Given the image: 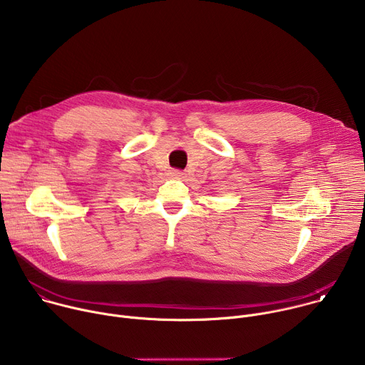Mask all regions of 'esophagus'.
<instances>
[{"label": "esophagus", "mask_w": 365, "mask_h": 365, "mask_svg": "<svg viewBox=\"0 0 365 365\" xmlns=\"http://www.w3.org/2000/svg\"><path fill=\"white\" fill-rule=\"evenodd\" d=\"M170 176L175 178V179H183L185 173L182 170H179V169H173V170H170Z\"/></svg>", "instance_id": "esophagus-1"}]
</instances>
